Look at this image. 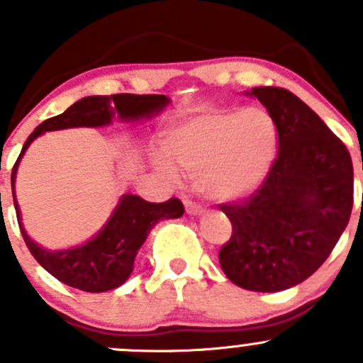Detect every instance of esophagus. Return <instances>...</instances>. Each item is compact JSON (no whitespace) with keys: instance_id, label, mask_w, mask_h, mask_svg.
Returning <instances> with one entry per match:
<instances>
[{"instance_id":"34e87169","label":"esophagus","mask_w":363,"mask_h":363,"mask_svg":"<svg viewBox=\"0 0 363 363\" xmlns=\"http://www.w3.org/2000/svg\"><path fill=\"white\" fill-rule=\"evenodd\" d=\"M184 207H186V212H188L189 216H202L203 214V208L200 207V205H196L195 202H191V200H186Z\"/></svg>"}]
</instances>
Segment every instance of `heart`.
Here are the masks:
<instances>
[{
  "label": "heart",
  "instance_id": "obj_1",
  "mask_svg": "<svg viewBox=\"0 0 363 363\" xmlns=\"http://www.w3.org/2000/svg\"><path fill=\"white\" fill-rule=\"evenodd\" d=\"M163 142L168 156L195 177L200 193L226 203L247 199L265 182L276 161L279 131L262 107L208 108L175 121ZM171 160L155 156L160 172L179 181V168Z\"/></svg>",
  "mask_w": 363,
  "mask_h": 363
}]
</instances>
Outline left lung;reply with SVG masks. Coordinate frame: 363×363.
Returning a JSON list of instances; mask_svg holds the SVG:
<instances>
[{"mask_svg": "<svg viewBox=\"0 0 363 363\" xmlns=\"http://www.w3.org/2000/svg\"><path fill=\"white\" fill-rule=\"evenodd\" d=\"M246 94L276 121L279 152L250 199L221 205L233 232L219 263L237 286L274 294L313 276L335 247L353 208V163L346 145L294 93L255 87Z\"/></svg>", "mask_w": 363, "mask_h": 363, "instance_id": "1", "label": "left lung"}]
</instances>
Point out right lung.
Segmentation results:
<instances>
[{
  "label": "right lung",
  "mask_w": 363,
  "mask_h": 363,
  "mask_svg": "<svg viewBox=\"0 0 363 363\" xmlns=\"http://www.w3.org/2000/svg\"><path fill=\"white\" fill-rule=\"evenodd\" d=\"M170 98L164 94H111V96H86L75 101L63 113L43 121L35 128L12 170V193L23 239L36 262L56 279L77 290L101 294L119 288L133 272L137 252L151 230L161 219H177L184 214L181 200L170 199L163 203L145 202L133 193L119 199L111 218L89 240L68 250H47L31 239L21 218V207L16 199V179L21 160L35 138L45 131L68 128H101L113 121L140 123L158 116Z\"/></svg>",
  "instance_id": "obj_1"
}]
</instances>
